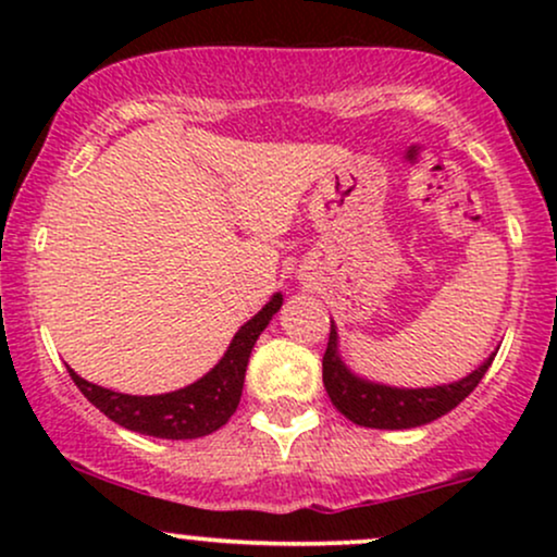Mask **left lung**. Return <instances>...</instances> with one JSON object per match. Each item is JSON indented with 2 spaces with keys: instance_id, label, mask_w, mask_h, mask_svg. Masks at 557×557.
Returning a JSON list of instances; mask_svg holds the SVG:
<instances>
[{
  "instance_id": "left-lung-1",
  "label": "left lung",
  "mask_w": 557,
  "mask_h": 557,
  "mask_svg": "<svg viewBox=\"0 0 557 557\" xmlns=\"http://www.w3.org/2000/svg\"><path fill=\"white\" fill-rule=\"evenodd\" d=\"M492 359H495V354L469 376L450 382V385L417 389L376 385V382L361 380L345 367L341 354H337V330L335 324H330V343L322 359V380L332 406L354 424L372 426V430H413V426L430 424V421L445 417L463 398H469L482 382Z\"/></svg>"
}]
</instances>
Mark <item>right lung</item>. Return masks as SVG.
<instances>
[{
  "mask_svg": "<svg viewBox=\"0 0 557 557\" xmlns=\"http://www.w3.org/2000/svg\"><path fill=\"white\" fill-rule=\"evenodd\" d=\"M280 306H283V296L277 293L257 317L248 319L235 332L233 343H230L225 356H222L212 372L203 374L194 385L175 389V393L125 395L94 385V382H86L73 369H70V376H73L81 393L107 419L125 426V430L162 440L203 437V434H212L220 426H225L227 419L235 413V408H238L248 356H251L253 343L259 341V335L270 324V319L280 311Z\"/></svg>",
  "mask_w": 557,
  "mask_h": 557,
  "instance_id": "obj_1",
  "label": "right lung"
}]
</instances>
